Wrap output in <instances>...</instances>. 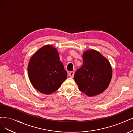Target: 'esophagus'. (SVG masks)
Instances as JSON below:
<instances>
[{
	"label": "esophagus",
	"mask_w": 133,
	"mask_h": 133,
	"mask_svg": "<svg viewBox=\"0 0 133 133\" xmlns=\"http://www.w3.org/2000/svg\"><path fill=\"white\" fill-rule=\"evenodd\" d=\"M74 74H75V73H74V72L73 71H71V72H70V73H69V76L71 77V78H73V76H74Z\"/></svg>",
	"instance_id": "obj_1"
}]
</instances>
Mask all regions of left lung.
I'll list each match as a JSON object with an SVG mask.
<instances>
[{
	"mask_svg": "<svg viewBox=\"0 0 133 133\" xmlns=\"http://www.w3.org/2000/svg\"><path fill=\"white\" fill-rule=\"evenodd\" d=\"M82 66L76 72L75 81L79 90L88 96L104 92L109 87L112 77L110 62L99 52L90 49L83 54Z\"/></svg>",
	"mask_w": 133,
	"mask_h": 133,
	"instance_id": "obj_1",
	"label": "left lung"
}]
</instances>
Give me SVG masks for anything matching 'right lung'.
<instances>
[{
    "instance_id": "add662e5",
    "label": "right lung",
    "mask_w": 133,
    "mask_h": 133,
    "mask_svg": "<svg viewBox=\"0 0 133 133\" xmlns=\"http://www.w3.org/2000/svg\"><path fill=\"white\" fill-rule=\"evenodd\" d=\"M28 73L33 87L46 95L58 90L67 77L57 50L51 45H44L33 54Z\"/></svg>"
}]
</instances>
